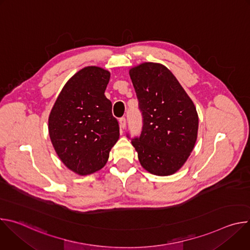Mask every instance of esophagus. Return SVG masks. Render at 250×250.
<instances>
[{"label":"esophagus","instance_id":"1","mask_svg":"<svg viewBox=\"0 0 250 250\" xmlns=\"http://www.w3.org/2000/svg\"><path fill=\"white\" fill-rule=\"evenodd\" d=\"M119 124H120V127L121 129H124L125 126H126V121L125 118H121L120 121H119Z\"/></svg>","mask_w":250,"mask_h":250}]
</instances>
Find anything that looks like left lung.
<instances>
[{
	"label": "left lung",
	"mask_w": 250,
	"mask_h": 250,
	"mask_svg": "<svg viewBox=\"0 0 250 250\" xmlns=\"http://www.w3.org/2000/svg\"><path fill=\"white\" fill-rule=\"evenodd\" d=\"M144 125L132 139L138 160L157 176L176 173L194 149L199 127L196 106L164 65L144 62L129 70Z\"/></svg>",
	"instance_id": "8db88e82"
}]
</instances>
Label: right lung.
I'll list each match as a JSON object with an SVG mask.
<instances>
[{"mask_svg": "<svg viewBox=\"0 0 250 250\" xmlns=\"http://www.w3.org/2000/svg\"><path fill=\"white\" fill-rule=\"evenodd\" d=\"M111 73L87 66L71 77L58 95L48 118L52 146L64 165L85 176L102 169L120 137L104 96Z\"/></svg>", "mask_w": 250, "mask_h": 250, "instance_id": "obj_1", "label": "right lung"}]
</instances>
